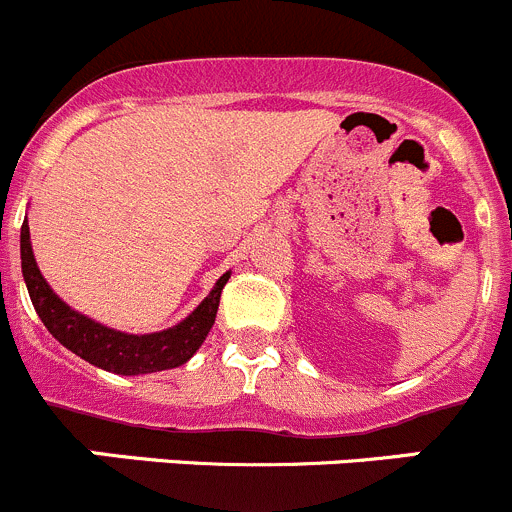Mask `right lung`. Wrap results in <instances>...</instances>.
Segmentation results:
<instances>
[{"mask_svg":"<svg viewBox=\"0 0 512 512\" xmlns=\"http://www.w3.org/2000/svg\"><path fill=\"white\" fill-rule=\"evenodd\" d=\"M19 249H22V276L24 283H27L29 298H32L34 311L39 313L47 331L64 348L77 353L79 358L89 361L91 366L104 368L109 373H119V376L169 371V368H176L189 361L199 351L201 343L206 341V336H209L211 326L216 321V311H219L221 291H224L226 281L231 278V271H226L214 283L209 296L181 323L166 328V331L139 336V333L116 331V328L104 326V323L74 311L69 303H64L52 291L47 278L39 271L37 258H34L27 219L22 224Z\"/></svg>","mask_w":512,"mask_h":512,"instance_id":"obj_1","label":"right lung"}]
</instances>
